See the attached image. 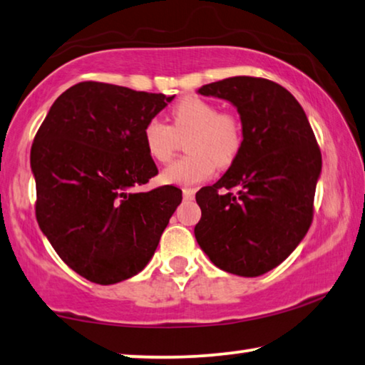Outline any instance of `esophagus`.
Returning <instances> with one entry per match:
<instances>
[{"mask_svg": "<svg viewBox=\"0 0 365 365\" xmlns=\"http://www.w3.org/2000/svg\"><path fill=\"white\" fill-rule=\"evenodd\" d=\"M193 197H195V188H183L185 200H193Z\"/></svg>", "mask_w": 365, "mask_h": 365, "instance_id": "34e87169", "label": "esophagus"}]
</instances>
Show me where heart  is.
Segmentation results:
<instances>
[{
  "instance_id": "1",
  "label": "heart",
  "mask_w": 365,
  "mask_h": 365,
  "mask_svg": "<svg viewBox=\"0 0 365 365\" xmlns=\"http://www.w3.org/2000/svg\"><path fill=\"white\" fill-rule=\"evenodd\" d=\"M187 139L190 154L177 159L162 172V180L175 185H195L208 180L216 164L230 165L242 145V124L231 113H220L215 103L201 96H183L172 108V126L160 118L145 123L143 138L148 154L165 164L173 157L177 135Z\"/></svg>"
}]
</instances>
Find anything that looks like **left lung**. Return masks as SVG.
I'll list each match as a JSON object with an SVG mask.
<instances>
[{"label": "left lung", "mask_w": 365, "mask_h": 365, "mask_svg": "<svg viewBox=\"0 0 365 365\" xmlns=\"http://www.w3.org/2000/svg\"><path fill=\"white\" fill-rule=\"evenodd\" d=\"M198 93L237 108L242 145L230 170L197 193L195 237L221 270L262 275L284 262L312 226L322 150L300 103L275 81L244 75L203 85Z\"/></svg>", "instance_id": "left-lung-1"}]
</instances>
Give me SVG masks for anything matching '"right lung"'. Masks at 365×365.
<instances>
[{
  "mask_svg": "<svg viewBox=\"0 0 365 365\" xmlns=\"http://www.w3.org/2000/svg\"><path fill=\"white\" fill-rule=\"evenodd\" d=\"M173 96L80 81L53 101L31 148L36 220L70 269L100 285L143 270L182 201L155 177L143 130Z\"/></svg>",
  "mask_w": 365,
  "mask_h": 365,
  "instance_id": "1",
  "label": "right lung"
}]
</instances>
